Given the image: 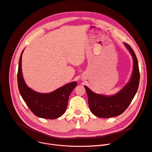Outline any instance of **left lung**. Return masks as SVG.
Returning <instances> with one entry per match:
<instances>
[{
  "label": "left lung",
  "mask_w": 152,
  "mask_h": 152,
  "mask_svg": "<svg viewBox=\"0 0 152 152\" xmlns=\"http://www.w3.org/2000/svg\"><path fill=\"white\" fill-rule=\"evenodd\" d=\"M123 44L133 60L132 72L128 83L119 92L112 95L96 94L84 86L88 96L89 108L92 113L97 117L108 118L122 114L128 107L137 91L140 80L137 59L132 48L126 43Z\"/></svg>",
  "instance_id": "obj_1"
}]
</instances>
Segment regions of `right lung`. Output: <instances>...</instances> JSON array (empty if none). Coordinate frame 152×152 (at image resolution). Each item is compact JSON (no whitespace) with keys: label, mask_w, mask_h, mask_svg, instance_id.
I'll list each match as a JSON object with an SVG mask.
<instances>
[{"label":"right lung","mask_w":152,"mask_h":152,"mask_svg":"<svg viewBox=\"0 0 152 152\" xmlns=\"http://www.w3.org/2000/svg\"><path fill=\"white\" fill-rule=\"evenodd\" d=\"M23 52L24 50L20 55L17 75L18 89L21 97L37 117L49 119L59 118L66 111L69 96L77 86V83H69L49 93H40L31 89L26 85L23 76L21 59Z\"/></svg>","instance_id":"obj_1"}]
</instances>
